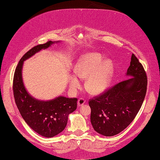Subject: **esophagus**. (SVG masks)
<instances>
[{"mask_svg":"<svg viewBox=\"0 0 160 160\" xmlns=\"http://www.w3.org/2000/svg\"><path fill=\"white\" fill-rule=\"evenodd\" d=\"M85 101L84 99L80 98V99L78 100V101H77V104H78L79 106H81L82 105H83V104L85 103Z\"/></svg>","mask_w":160,"mask_h":160,"instance_id":"1","label":"esophagus"}]
</instances>
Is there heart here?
Instances as JSON below:
<instances>
[{
	"label": "heart",
	"mask_w": 160,
	"mask_h": 160,
	"mask_svg": "<svg viewBox=\"0 0 160 160\" xmlns=\"http://www.w3.org/2000/svg\"><path fill=\"white\" fill-rule=\"evenodd\" d=\"M103 60L99 53L89 52L82 56L74 67L75 75L69 77V86L75 91L81 85L79 79L88 78L85 88L90 93L98 95L108 88L113 73V62Z\"/></svg>",
	"instance_id": "obj_1"
}]
</instances>
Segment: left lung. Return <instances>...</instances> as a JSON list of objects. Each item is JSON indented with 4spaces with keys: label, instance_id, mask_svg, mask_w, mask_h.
Instances as JSON below:
<instances>
[{
    "label": "left lung",
    "instance_id": "left-lung-1",
    "mask_svg": "<svg viewBox=\"0 0 160 160\" xmlns=\"http://www.w3.org/2000/svg\"><path fill=\"white\" fill-rule=\"evenodd\" d=\"M126 75L132 78L119 82L89 101L92 126L104 136H113L126 128L143 102L148 79L143 65L134 54Z\"/></svg>",
    "mask_w": 160,
    "mask_h": 160
}]
</instances>
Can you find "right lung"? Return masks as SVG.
I'll use <instances>...</instances> for the list:
<instances>
[{"label": "right lung", "instance_id": "1", "mask_svg": "<svg viewBox=\"0 0 160 160\" xmlns=\"http://www.w3.org/2000/svg\"><path fill=\"white\" fill-rule=\"evenodd\" d=\"M49 41L45 44L32 47L19 61L13 78L14 101L23 119L32 130L42 137L52 138L63 131L68 116L77 109V98L59 96L49 101L34 98L26 90L22 77L23 62L36 52L45 49L55 42Z\"/></svg>", "mask_w": 160, "mask_h": 160}]
</instances>
